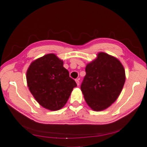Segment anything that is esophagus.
<instances>
[{
	"instance_id": "obj_1",
	"label": "esophagus",
	"mask_w": 147,
	"mask_h": 147,
	"mask_svg": "<svg viewBox=\"0 0 147 147\" xmlns=\"http://www.w3.org/2000/svg\"><path fill=\"white\" fill-rule=\"evenodd\" d=\"M75 81H76V84H77V85L78 86L79 85H80V82H79V79H76L75 80Z\"/></svg>"
}]
</instances>
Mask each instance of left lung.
Listing matches in <instances>:
<instances>
[{
  "label": "left lung",
  "instance_id": "8db88e82",
  "mask_svg": "<svg viewBox=\"0 0 147 147\" xmlns=\"http://www.w3.org/2000/svg\"><path fill=\"white\" fill-rule=\"evenodd\" d=\"M81 85L84 98L93 111L107 109L116 100L125 83V71L117 59L104 52L86 65Z\"/></svg>",
  "mask_w": 147,
  "mask_h": 147
}]
</instances>
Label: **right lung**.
I'll return each instance as SVG.
<instances>
[{
	"mask_svg": "<svg viewBox=\"0 0 147 147\" xmlns=\"http://www.w3.org/2000/svg\"><path fill=\"white\" fill-rule=\"evenodd\" d=\"M28 86L38 104L57 111L66 104L76 83L63 67V61L54 54L45 55L32 62L26 72Z\"/></svg>",
	"mask_w": 147,
	"mask_h": 147,
	"instance_id": "right-lung-1",
	"label": "right lung"
}]
</instances>
